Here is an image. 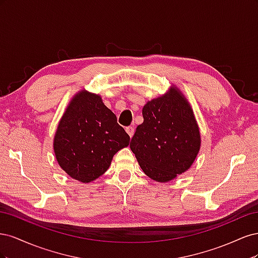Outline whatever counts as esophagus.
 <instances>
[{"label": "esophagus", "mask_w": 258, "mask_h": 258, "mask_svg": "<svg viewBox=\"0 0 258 258\" xmlns=\"http://www.w3.org/2000/svg\"><path fill=\"white\" fill-rule=\"evenodd\" d=\"M126 132L129 135L130 138H132V136H134V134H135V128L131 127V126L126 127Z\"/></svg>", "instance_id": "34e87169"}]
</instances>
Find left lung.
<instances>
[{
    "label": "left lung",
    "instance_id": "1",
    "mask_svg": "<svg viewBox=\"0 0 258 258\" xmlns=\"http://www.w3.org/2000/svg\"><path fill=\"white\" fill-rule=\"evenodd\" d=\"M130 148L144 173L169 182L188 170L200 150V132L192 108L176 87L144 105Z\"/></svg>",
    "mask_w": 258,
    "mask_h": 258
}]
</instances>
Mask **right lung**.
<instances>
[{
	"mask_svg": "<svg viewBox=\"0 0 258 258\" xmlns=\"http://www.w3.org/2000/svg\"><path fill=\"white\" fill-rule=\"evenodd\" d=\"M129 141L130 137L101 97L82 90L61 117L53 151L62 170L77 181L89 183L105 172L113 156Z\"/></svg>",
	"mask_w": 258,
	"mask_h": 258,
	"instance_id": "obj_1",
	"label": "right lung"
}]
</instances>
